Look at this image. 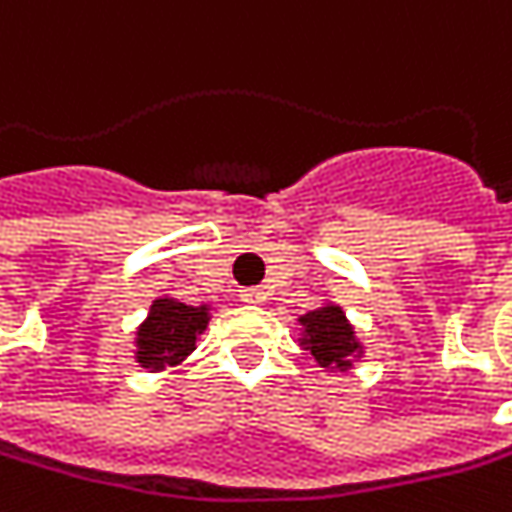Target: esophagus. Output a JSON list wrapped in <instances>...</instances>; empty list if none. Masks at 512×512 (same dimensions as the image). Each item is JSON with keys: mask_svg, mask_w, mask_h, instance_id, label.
Returning a JSON list of instances; mask_svg holds the SVG:
<instances>
[{"mask_svg": "<svg viewBox=\"0 0 512 512\" xmlns=\"http://www.w3.org/2000/svg\"><path fill=\"white\" fill-rule=\"evenodd\" d=\"M239 296H242V302H247V305H262V302H268V294H265L262 288H244Z\"/></svg>", "mask_w": 512, "mask_h": 512, "instance_id": "obj_1", "label": "esophagus"}]
</instances>
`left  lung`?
Here are the masks:
<instances>
[{
	"label": "left lung",
	"mask_w": 512,
	"mask_h": 512,
	"mask_svg": "<svg viewBox=\"0 0 512 512\" xmlns=\"http://www.w3.org/2000/svg\"><path fill=\"white\" fill-rule=\"evenodd\" d=\"M299 325H302L299 345L311 351L320 369L348 371L354 366V360L363 357V343L357 340V331L340 305L325 302L317 311L302 314Z\"/></svg>",
	"instance_id": "8db88e82"
}]
</instances>
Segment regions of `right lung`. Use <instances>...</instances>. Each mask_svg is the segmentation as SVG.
<instances>
[{"label": "right lung", "mask_w": 512, "mask_h": 512, "mask_svg": "<svg viewBox=\"0 0 512 512\" xmlns=\"http://www.w3.org/2000/svg\"><path fill=\"white\" fill-rule=\"evenodd\" d=\"M207 322L210 305H187L172 296H158L135 331V360L149 371L184 363L195 351V340L207 331Z\"/></svg>", "instance_id": "right-lung-1"}]
</instances>
